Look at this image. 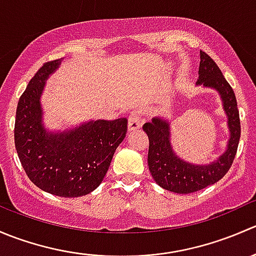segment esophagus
<instances>
[{
  "label": "esophagus",
  "mask_w": 256,
  "mask_h": 256,
  "mask_svg": "<svg viewBox=\"0 0 256 256\" xmlns=\"http://www.w3.org/2000/svg\"><path fill=\"white\" fill-rule=\"evenodd\" d=\"M144 118L138 110H132L130 115H128V130L135 131L141 128L142 125Z\"/></svg>",
  "instance_id": "obj_1"
}]
</instances>
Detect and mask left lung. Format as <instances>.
<instances>
[{"label": "left lung", "mask_w": 256, "mask_h": 256, "mask_svg": "<svg viewBox=\"0 0 256 256\" xmlns=\"http://www.w3.org/2000/svg\"><path fill=\"white\" fill-rule=\"evenodd\" d=\"M198 74L200 79L197 84L214 88L223 100L230 130V140L226 154L207 166H194L182 161L174 154L170 144V124L167 121L154 118L151 122H146L142 126L148 136L147 162L152 177L164 190L180 194L197 192L226 176L236 158L240 138L239 110L233 88L224 78L216 62L202 50Z\"/></svg>", "instance_id": "left-lung-1"}]
</instances>
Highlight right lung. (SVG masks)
Segmentation results:
<instances>
[{
	"label": "right lung",
	"mask_w": 256,
	"mask_h": 256,
	"mask_svg": "<svg viewBox=\"0 0 256 256\" xmlns=\"http://www.w3.org/2000/svg\"><path fill=\"white\" fill-rule=\"evenodd\" d=\"M59 63L60 59L43 64L20 95L14 144L26 174L38 188L59 197H80L104 180L114 152L128 132V120L89 121L63 134L47 132L40 122V96Z\"/></svg>",
	"instance_id": "add662e5"
}]
</instances>
